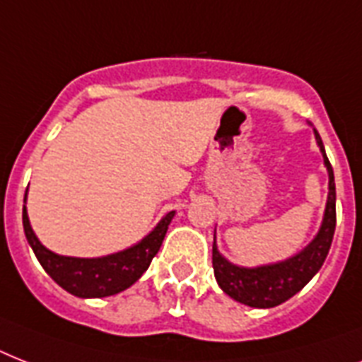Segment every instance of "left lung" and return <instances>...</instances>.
<instances>
[{"mask_svg": "<svg viewBox=\"0 0 362 362\" xmlns=\"http://www.w3.org/2000/svg\"><path fill=\"white\" fill-rule=\"evenodd\" d=\"M314 135L317 146L323 153L327 173H329V197H327L325 216H323V223H321L320 233L315 235L314 240L310 242L303 252H298L297 255H293L286 261L246 269V267H237V264L229 263L218 252L214 238L212 267H214L216 281L223 289V293L246 306L274 308L278 304L286 303L287 298L297 295L314 278L331 250L334 227H337V186H334V175H332V167L327 158L325 148H323V141L315 129Z\"/></svg>", "mask_w": 362, "mask_h": 362, "instance_id": "obj_1", "label": "left lung"}]
</instances>
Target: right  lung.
<instances>
[{
  "instance_id": "obj_1",
  "label": "right lung",
  "mask_w": 362,
  "mask_h": 362,
  "mask_svg": "<svg viewBox=\"0 0 362 362\" xmlns=\"http://www.w3.org/2000/svg\"><path fill=\"white\" fill-rule=\"evenodd\" d=\"M173 218H175V212H169L153 227L150 235L124 252L105 255V257L82 259L58 255L42 246L31 229L25 206L22 210L25 238L30 242L39 263L42 264V269L47 270L59 287H64L65 291L81 298L110 297L133 286L150 267L153 255L159 252Z\"/></svg>"
}]
</instances>
